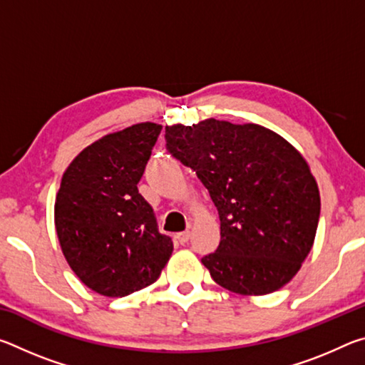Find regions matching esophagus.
Returning <instances> with one entry per match:
<instances>
[{"label":"esophagus","instance_id":"34e87169","mask_svg":"<svg viewBox=\"0 0 365 365\" xmlns=\"http://www.w3.org/2000/svg\"><path fill=\"white\" fill-rule=\"evenodd\" d=\"M177 240H178V243H180V245L188 243V240H190V232L187 230V232H180V233H177Z\"/></svg>","mask_w":365,"mask_h":365}]
</instances>
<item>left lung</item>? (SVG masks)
Here are the masks:
<instances>
[{
  "label": "left lung",
  "instance_id": "obj_1",
  "mask_svg": "<svg viewBox=\"0 0 365 365\" xmlns=\"http://www.w3.org/2000/svg\"><path fill=\"white\" fill-rule=\"evenodd\" d=\"M168 151L217 207L220 243L201 259L228 292L261 296L298 274L316 238L320 195L293 145L257 123L206 119L165 127Z\"/></svg>",
  "mask_w": 365,
  "mask_h": 365
}]
</instances>
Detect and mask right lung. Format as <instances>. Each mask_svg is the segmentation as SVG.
Instances as JSON below:
<instances>
[{"label":"right lung","mask_w":365,"mask_h":365,"mask_svg":"<svg viewBox=\"0 0 365 365\" xmlns=\"http://www.w3.org/2000/svg\"><path fill=\"white\" fill-rule=\"evenodd\" d=\"M160 128L141 122L104 135L77 154L61 180L54 202L61 250L80 282L109 298L150 287L174 251L137 187Z\"/></svg>","instance_id":"right-lung-1"}]
</instances>
